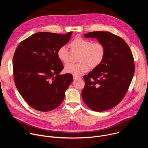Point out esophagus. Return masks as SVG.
I'll return each mask as SVG.
<instances>
[{"instance_id": "1", "label": "esophagus", "mask_w": 148, "mask_h": 148, "mask_svg": "<svg viewBox=\"0 0 148 148\" xmlns=\"http://www.w3.org/2000/svg\"><path fill=\"white\" fill-rule=\"evenodd\" d=\"M80 78H81L80 77H78V76H77V75H74V76H73V79H80Z\"/></svg>"}]
</instances>
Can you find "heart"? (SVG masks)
Wrapping results in <instances>:
<instances>
[{"label":"heart","mask_w":148,"mask_h":148,"mask_svg":"<svg viewBox=\"0 0 148 148\" xmlns=\"http://www.w3.org/2000/svg\"><path fill=\"white\" fill-rule=\"evenodd\" d=\"M71 51L79 53L77 61L79 62L69 64L65 66L64 71L74 75H80L88 72L90 68L95 69L99 66L105 56V47L99 41L78 37L70 43ZM59 60L67 64L70 60V53L65 46L60 47L57 51Z\"/></svg>","instance_id":"obj_1"}]
</instances>
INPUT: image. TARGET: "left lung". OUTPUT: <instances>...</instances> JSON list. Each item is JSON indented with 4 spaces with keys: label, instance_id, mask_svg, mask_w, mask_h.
<instances>
[{
    "label": "left lung",
    "instance_id": "1",
    "mask_svg": "<svg viewBox=\"0 0 148 148\" xmlns=\"http://www.w3.org/2000/svg\"><path fill=\"white\" fill-rule=\"evenodd\" d=\"M84 37L96 38L106 53L101 64L84 76L82 98L91 110L104 111L116 106L128 91L135 72L134 57L127 43L110 32H92Z\"/></svg>",
    "mask_w": 148,
    "mask_h": 148
}]
</instances>
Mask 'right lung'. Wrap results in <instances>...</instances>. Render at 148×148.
<instances>
[{"label": "right lung", "instance_id": "obj_1", "mask_svg": "<svg viewBox=\"0 0 148 148\" xmlns=\"http://www.w3.org/2000/svg\"><path fill=\"white\" fill-rule=\"evenodd\" d=\"M72 32L34 34L23 40L13 58L15 85L24 99L36 110L47 112L62 102L73 75H60L64 69L57 57L58 49L67 44Z\"/></svg>", "mask_w": 148, "mask_h": 148}]
</instances>
